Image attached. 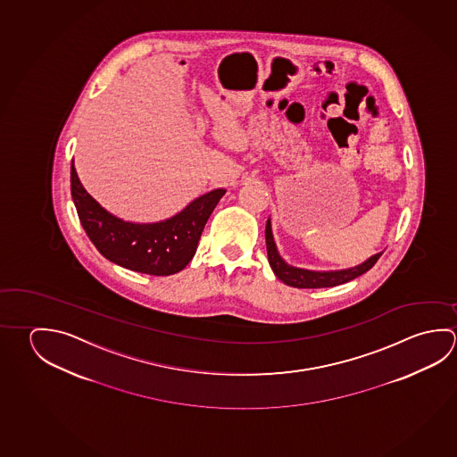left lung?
<instances>
[{"label": "left lung", "mask_w": 457, "mask_h": 457, "mask_svg": "<svg viewBox=\"0 0 457 457\" xmlns=\"http://www.w3.org/2000/svg\"><path fill=\"white\" fill-rule=\"evenodd\" d=\"M264 237H266L268 260H270V266H271L272 271L284 284H287L290 287L320 288L340 286V284L356 279L361 274L369 271L377 263V260L382 256V252L376 253V255L370 256L369 260H366L364 263L350 268V270H340V271H310V270H302V268L290 266V264L286 263L280 258L279 252H278L274 239H272L271 221L270 220L266 223Z\"/></svg>", "instance_id": "8db88e82"}]
</instances>
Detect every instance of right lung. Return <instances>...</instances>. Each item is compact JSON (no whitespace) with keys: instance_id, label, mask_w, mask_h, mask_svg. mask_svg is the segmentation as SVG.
I'll list each match as a JSON object with an SVG mask.
<instances>
[{"instance_id":"right-lung-1","label":"right lung","mask_w":457,"mask_h":457,"mask_svg":"<svg viewBox=\"0 0 457 457\" xmlns=\"http://www.w3.org/2000/svg\"><path fill=\"white\" fill-rule=\"evenodd\" d=\"M71 191L81 226L101 255L131 271L170 276L193 260L212 212L226 189H215L191 202L175 217L159 223H129L103 209L81 186L71 167Z\"/></svg>"}]
</instances>
